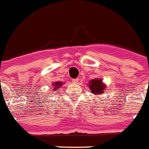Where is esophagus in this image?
<instances>
[{"label": "esophagus", "mask_w": 149, "mask_h": 149, "mask_svg": "<svg viewBox=\"0 0 149 149\" xmlns=\"http://www.w3.org/2000/svg\"><path fill=\"white\" fill-rule=\"evenodd\" d=\"M72 81H73V83H78V81H79V79H72Z\"/></svg>", "instance_id": "esophagus-1"}]
</instances>
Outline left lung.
Here are the masks:
<instances>
[{"label": "left lung", "mask_w": 149, "mask_h": 149, "mask_svg": "<svg viewBox=\"0 0 149 149\" xmlns=\"http://www.w3.org/2000/svg\"><path fill=\"white\" fill-rule=\"evenodd\" d=\"M90 89L91 90L92 93L93 94H102L103 90H105L106 87L102 84V81L101 79H93L90 81L88 84Z\"/></svg>", "instance_id": "left-lung-1"}]
</instances>
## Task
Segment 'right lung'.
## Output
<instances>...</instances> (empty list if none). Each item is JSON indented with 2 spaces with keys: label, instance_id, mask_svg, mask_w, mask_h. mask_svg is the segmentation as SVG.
<instances>
[{
  "label": "right lung",
  "instance_id": "obj_1",
  "mask_svg": "<svg viewBox=\"0 0 149 149\" xmlns=\"http://www.w3.org/2000/svg\"><path fill=\"white\" fill-rule=\"evenodd\" d=\"M54 85H53V87H54V90H58V88H59V87L62 86V82H59V81H56V82L54 83Z\"/></svg>",
  "mask_w": 149,
  "mask_h": 149
}]
</instances>
